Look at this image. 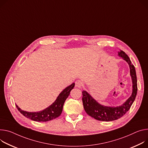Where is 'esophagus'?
Segmentation results:
<instances>
[{"label": "esophagus", "instance_id": "obj_1", "mask_svg": "<svg viewBox=\"0 0 148 148\" xmlns=\"http://www.w3.org/2000/svg\"><path fill=\"white\" fill-rule=\"evenodd\" d=\"M83 86V83L82 81L80 80H77V81L75 82V87H78V88H81Z\"/></svg>", "mask_w": 148, "mask_h": 148}]
</instances>
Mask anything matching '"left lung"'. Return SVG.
Masks as SVG:
<instances>
[{
  "instance_id": "8db88e82",
  "label": "left lung",
  "mask_w": 148,
  "mask_h": 148,
  "mask_svg": "<svg viewBox=\"0 0 148 148\" xmlns=\"http://www.w3.org/2000/svg\"><path fill=\"white\" fill-rule=\"evenodd\" d=\"M118 56L123 58L129 65L133 84L132 93L130 97L122 105L117 107H109L101 105L86 91L83 90L82 91V100L86 112L90 116L100 121L109 122L122 117L130 109L137 95V77L135 66L132 64L129 57L124 51L120 50L118 52Z\"/></svg>"
}]
</instances>
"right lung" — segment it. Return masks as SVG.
Segmentation results:
<instances>
[{"label":"right lung","mask_w":148,"mask_h":148,"mask_svg":"<svg viewBox=\"0 0 148 148\" xmlns=\"http://www.w3.org/2000/svg\"><path fill=\"white\" fill-rule=\"evenodd\" d=\"M75 83L66 87L59 96L56 101L45 109L38 112H28L21 109L16 104L18 110L24 116L36 122H48L60 116L62 113L63 106L65 100L70 95L71 90L74 87Z\"/></svg>","instance_id":"right-lung-1"}]
</instances>
